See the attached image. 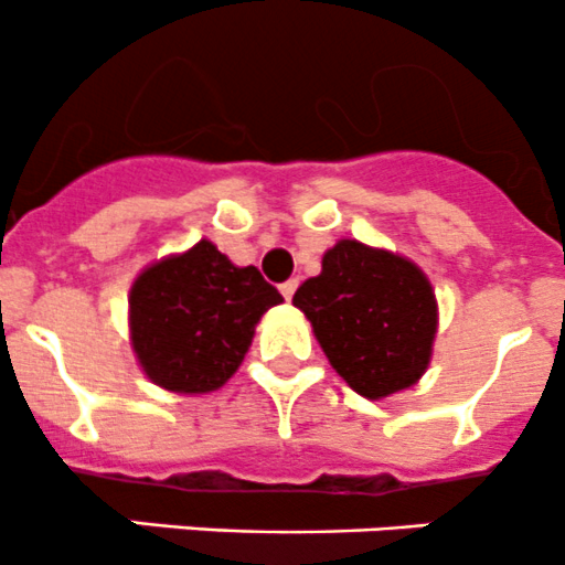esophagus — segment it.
<instances>
[{"label": "esophagus", "instance_id": "1", "mask_svg": "<svg viewBox=\"0 0 565 565\" xmlns=\"http://www.w3.org/2000/svg\"><path fill=\"white\" fill-rule=\"evenodd\" d=\"M296 288H299V280H285L282 285H280V294L285 296V299H294V294H296Z\"/></svg>", "mask_w": 565, "mask_h": 565}]
</instances>
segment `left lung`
Returning a JSON list of instances; mask_svg holds the SVG:
<instances>
[{
  "mask_svg": "<svg viewBox=\"0 0 565 565\" xmlns=\"http://www.w3.org/2000/svg\"><path fill=\"white\" fill-rule=\"evenodd\" d=\"M323 354L354 393L384 398L412 387L431 360L437 299L412 260L338 242L321 275L294 294Z\"/></svg>",
  "mask_w": 565,
  "mask_h": 565,
  "instance_id": "obj_1",
  "label": "left lung"
}]
</instances>
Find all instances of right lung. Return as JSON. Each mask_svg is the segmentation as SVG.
<instances>
[{
	"label": "right lung",
	"instance_id": "1",
	"mask_svg": "<svg viewBox=\"0 0 565 565\" xmlns=\"http://www.w3.org/2000/svg\"><path fill=\"white\" fill-rule=\"evenodd\" d=\"M280 301L255 266L238 269L203 238L137 277L128 296L134 351L159 387L211 393L236 373L255 323Z\"/></svg>",
	"mask_w": 565,
	"mask_h": 565
}]
</instances>
